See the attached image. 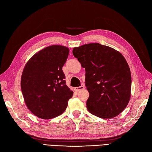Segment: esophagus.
<instances>
[{
	"label": "esophagus",
	"mask_w": 152,
	"mask_h": 152,
	"mask_svg": "<svg viewBox=\"0 0 152 152\" xmlns=\"http://www.w3.org/2000/svg\"><path fill=\"white\" fill-rule=\"evenodd\" d=\"M83 88H84V86H80V87H75V91L77 92V91H79L81 90V89H83Z\"/></svg>",
	"instance_id": "34e87169"
}]
</instances>
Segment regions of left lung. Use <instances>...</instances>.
Returning a JSON list of instances; mask_svg holds the SVG:
<instances>
[{
    "label": "left lung",
    "instance_id": "8db88e82",
    "mask_svg": "<svg viewBox=\"0 0 152 152\" xmlns=\"http://www.w3.org/2000/svg\"><path fill=\"white\" fill-rule=\"evenodd\" d=\"M72 54L86 72L88 112L103 119L121 113L129 103L132 85L130 67L122 54L98 43L75 48Z\"/></svg>",
    "mask_w": 152,
    "mask_h": 152
}]
</instances>
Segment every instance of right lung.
<instances>
[{"instance_id":"1","label":"right lung","mask_w":152,"mask_h":152,"mask_svg":"<svg viewBox=\"0 0 152 152\" xmlns=\"http://www.w3.org/2000/svg\"><path fill=\"white\" fill-rule=\"evenodd\" d=\"M69 53L67 47L48 46L34 54L23 69L20 85L24 102L39 118L50 119L61 115L73 96L62 71Z\"/></svg>"}]
</instances>
